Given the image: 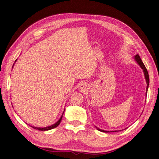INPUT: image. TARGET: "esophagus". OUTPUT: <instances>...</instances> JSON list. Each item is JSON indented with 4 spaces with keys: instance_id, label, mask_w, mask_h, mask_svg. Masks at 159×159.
Wrapping results in <instances>:
<instances>
[{
    "instance_id": "obj_1",
    "label": "esophagus",
    "mask_w": 159,
    "mask_h": 159,
    "mask_svg": "<svg viewBox=\"0 0 159 159\" xmlns=\"http://www.w3.org/2000/svg\"><path fill=\"white\" fill-rule=\"evenodd\" d=\"M80 89H86V84H84V83H82L80 84Z\"/></svg>"
}]
</instances>
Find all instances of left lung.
<instances>
[{
    "instance_id": "1",
    "label": "left lung",
    "mask_w": 159,
    "mask_h": 159,
    "mask_svg": "<svg viewBox=\"0 0 159 159\" xmlns=\"http://www.w3.org/2000/svg\"><path fill=\"white\" fill-rule=\"evenodd\" d=\"M135 60L137 61V62L138 63V64L140 66V67H141L143 70V73H144V76H145V78H146V83H147V87H146V93L148 91V85H149V75H148V72L147 71V69L146 68V66H144V64H143V62L141 60V58H140L139 55L138 54H137L135 56ZM98 129V130L100 131H102V132H105V133H107V132H110V131H104V130H102L100 129Z\"/></svg>"
}]
</instances>
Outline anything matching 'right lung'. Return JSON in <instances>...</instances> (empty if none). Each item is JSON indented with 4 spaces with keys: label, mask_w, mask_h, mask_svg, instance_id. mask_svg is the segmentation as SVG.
<instances>
[{
    "label": "right lung",
    "mask_w": 159,
    "mask_h": 159,
    "mask_svg": "<svg viewBox=\"0 0 159 159\" xmlns=\"http://www.w3.org/2000/svg\"><path fill=\"white\" fill-rule=\"evenodd\" d=\"M64 112H63V114H64ZM62 116H61V118L60 119V120H59L56 123H55V124H53V125H51V126H49V127H43V128H41V127H32V128H34V129H36V130H39V131H48V130H50V129H54V128H55V127H57L59 125H60V122H61V119H62Z\"/></svg>",
    "instance_id": "obj_1"
}]
</instances>
